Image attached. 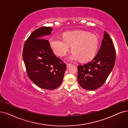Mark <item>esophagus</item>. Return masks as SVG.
I'll return each instance as SVG.
<instances>
[{"instance_id": "1", "label": "esophagus", "mask_w": 128, "mask_h": 128, "mask_svg": "<svg viewBox=\"0 0 128 128\" xmlns=\"http://www.w3.org/2000/svg\"><path fill=\"white\" fill-rule=\"evenodd\" d=\"M71 65V64H67V68H69Z\"/></svg>"}]
</instances>
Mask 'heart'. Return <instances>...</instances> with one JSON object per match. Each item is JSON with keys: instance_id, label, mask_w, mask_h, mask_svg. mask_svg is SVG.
Instances as JSON below:
<instances>
[{"instance_id": "obj_1", "label": "heart", "mask_w": 128, "mask_h": 128, "mask_svg": "<svg viewBox=\"0 0 128 128\" xmlns=\"http://www.w3.org/2000/svg\"><path fill=\"white\" fill-rule=\"evenodd\" d=\"M63 38L57 37L52 39L50 44L54 52L62 57L72 46V53L69 56L70 61L80 59L82 61L92 59L98 48L99 40L96 36L89 32L76 31L68 32L64 34Z\"/></svg>"}]
</instances>
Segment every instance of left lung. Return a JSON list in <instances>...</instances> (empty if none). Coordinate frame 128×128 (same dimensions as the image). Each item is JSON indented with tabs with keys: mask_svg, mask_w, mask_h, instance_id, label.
<instances>
[{
	"mask_svg": "<svg viewBox=\"0 0 128 128\" xmlns=\"http://www.w3.org/2000/svg\"><path fill=\"white\" fill-rule=\"evenodd\" d=\"M116 50L110 36L104 32V37L98 54L90 62L78 66V81L84 89L94 90L106 82L113 69Z\"/></svg>",
	"mask_w": 128,
	"mask_h": 128,
	"instance_id": "left-lung-1",
	"label": "left lung"
}]
</instances>
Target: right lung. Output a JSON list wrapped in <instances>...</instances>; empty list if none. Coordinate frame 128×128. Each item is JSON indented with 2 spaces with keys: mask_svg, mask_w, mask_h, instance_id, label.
Wrapping results in <instances>:
<instances>
[{
  "mask_svg": "<svg viewBox=\"0 0 128 128\" xmlns=\"http://www.w3.org/2000/svg\"><path fill=\"white\" fill-rule=\"evenodd\" d=\"M52 30L50 27L35 30L25 42L22 52L28 77L39 87L47 90L58 87L66 69V64L54 54L49 41L44 39Z\"/></svg>",
  "mask_w": 128,
  "mask_h": 128,
  "instance_id": "add662e5",
  "label": "right lung"
}]
</instances>
